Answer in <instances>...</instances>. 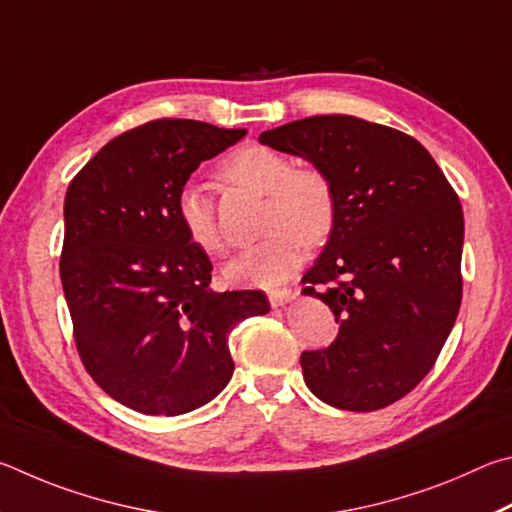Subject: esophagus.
Returning a JSON list of instances; mask_svg holds the SVG:
<instances>
[{
	"mask_svg": "<svg viewBox=\"0 0 512 512\" xmlns=\"http://www.w3.org/2000/svg\"><path fill=\"white\" fill-rule=\"evenodd\" d=\"M267 299H270L272 308H281V306H285V303H290V301L297 299V292H292V290H272V292H267Z\"/></svg>",
	"mask_w": 512,
	"mask_h": 512,
	"instance_id": "1",
	"label": "esophagus"
}]
</instances>
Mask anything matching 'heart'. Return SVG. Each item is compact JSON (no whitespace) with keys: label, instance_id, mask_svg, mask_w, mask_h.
Returning <instances> with one entry per match:
<instances>
[{"label":"heart","instance_id":"b5f03b06","mask_svg":"<svg viewBox=\"0 0 512 512\" xmlns=\"http://www.w3.org/2000/svg\"><path fill=\"white\" fill-rule=\"evenodd\" d=\"M222 175L233 184L263 193L267 202L263 211L267 236L224 265V281L231 288H276L301 265V242L317 247L333 233L335 186L321 170L292 168L288 157L267 146L236 150L224 159ZM177 220L188 240L206 254H220L224 249L213 202L200 184H186L179 191Z\"/></svg>","mask_w":512,"mask_h":512}]
</instances>
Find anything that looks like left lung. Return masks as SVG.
I'll return each mask as SVG.
<instances>
[{"instance_id": "obj_1", "label": "left lung", "mask_w": 512, "mask_h": 512, "mask_svg": "<svg viewBox=\"0 0 512 512\" xmlns=\"http://www.w3.org/2000/svg\"><path fill=\"white\" fill-rule=\"evenodd\" d=\"M258 141L308 159L337 195L335 229L301 281L339 333L303 351V380L337 409L387 407L432 371L459 315V197L414 137L357 116H310Z\"/></svg>"}]
</instances>
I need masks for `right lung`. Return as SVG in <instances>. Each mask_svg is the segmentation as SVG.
Masks as SVG:
<instances>
[{
	"label": "right lung",
	"instance_id": "right-lung-1",
	"mask_svg": "<svg viewBox=\"0 0 512 512\" xmlns=\"http://www.w3.org/2000/svg\"><path fill=\"white\" fill-rule=\"evenodd\" d=\"M247 130L188 119L139 125L96 152L65 195L60 279L87 373L148 416L206 405L233 375L229 333L270 312L263 292H215L211 261L177 220L202 161Z\"/></svg>",
	"mask_w": 512,
	"mask_h": 512
}]
</instances>
